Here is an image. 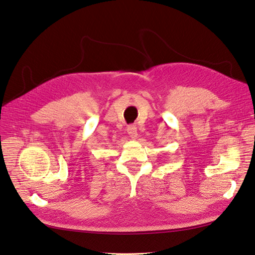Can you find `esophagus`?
<instances>
[{
	"mask_svg": "<svg viewBox=\"0 0 255 255\" xmlns=\"http://www.w3.org/2000/svg\"><path fill=\"white\" fill-rule=\"evenodd\" d=\"M127 132H128V134L130 135V137H131L132 139H135L138 137V130H137V127H135L134 125H130V126H128V128H127Z\"/></svg>",
	"mask_w": 255,
	"mask_h": 255,
	"instance_id": "34e87169",
	"label": "esophagus"
}]
</instances>
